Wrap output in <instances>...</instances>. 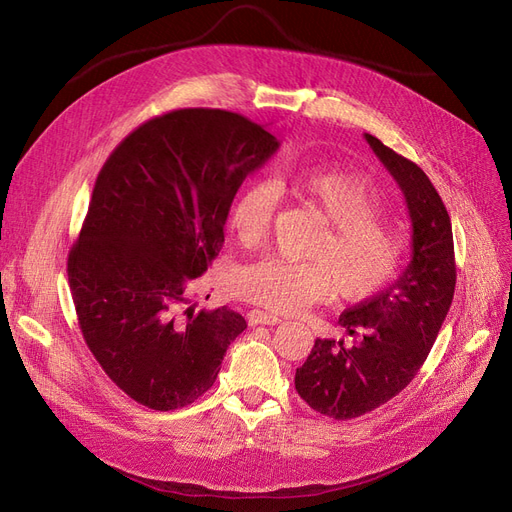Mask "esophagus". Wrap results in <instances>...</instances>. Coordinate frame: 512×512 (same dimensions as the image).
I'll list each match as a JSON object with an SVG mask.
<instances>
[{"label": "esophagus", "mask_w": 512, "mask_h": 512, "mask_svg": "<svg viewBox=\"0 0 512 512\" xmlns=\"http://www.w3.org/2000/svg\"><path fill=\"white\" fill-rule=\"evenodd\" d=\"M247 322H250V327H256V324H277L282 322V318L271 312H262V309H252V312L247 314Z\"/></svg>", "instance_id": "1"}]
</instances>
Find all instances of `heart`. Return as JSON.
Segmentation results:
<instances>
[{"instance_id": "1", "label": "heart", "mask_w": 512, "mask_h": 512, "mask_svg": "<svg viewBox=\"0 0 512 512\" xmlns=\"http://www.w3.org/2000/svg\"><path fill=\"white\" fill-rule=\"evenodd\" d=\"M282 190L297 194L327 222L307 247L309 260L260 258L232 277V290L271 312L292 314L329 299L365 301L389 286L406 260L404 230L380 215L382 196L361 173L329 166H286ZM277 190L258 181L241 188L228 207V228L243 247L267 239Z\"/></svg>"}]
</instances>
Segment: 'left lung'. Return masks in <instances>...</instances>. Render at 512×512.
I'll use <instances>...</instances> for the list:
<instances>
[{
  "instance_id": "obj_1",
  "label": "left lung",
  "mask_w": 512,
  "mask_h": 512,
  "mask_svg": "<svg viewBox=\"0 0 512 512\" xmlns=\"http://www.w3.org/2000/svg\"><path fill=\"white\" fill-rule=\"evenodd\" d=\"M369 147L399 183L412 220V260L399 280L339 316L354 337L316 339L294 389L309 408L348 421L401 393L423 367L453 303L457 269L448 211L429 177L376 136Z\"/></svg>"
}]
</instances>
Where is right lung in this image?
<instances>
[{"label": "right lung", "instance_id": "right-lung-1", "mask_svg": "<svg viewBox=\"0 0 512 512\" xmlns=\"http://www.w3.org/2000/svg\"><path fill=\"white\" fill-rule=\"evenodd\" d=\"M277 147L243 115L177 108L130 132L98 173L68 282L87 348L138 404H194L247 329L228 307L185 303L222 250L232 198Z\"/></svg>", "mask_w": 512, "mask_h": 512}]
</instances>
